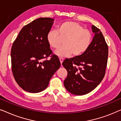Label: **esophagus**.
I'll return each instance as SVG.
<instances>
[{"label": "esophagus", "instance_id": "obj_1", "mask_svg": "<svg viewBox=\"0 0 121 121\" xmlns=\"http://www.w3.org/2000/svg\"><path fill=\"white\" fill-rule=\"evenodd\" d=\"M59 60H60V64H62L63 62V60H64V58H59Z\"/></svg>", "mask_w": 121, "mask_h": 121}]
</instances>
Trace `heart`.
Wrapping results in <instances>:
<instances>
[{"mask_svg":"<svg viewBox=\"0 0 121 121\" xmlns=\"http://www.w3.org/2000/svg\"><path fill=\"white\" fill-rule=\"evenodd\" d=\"M65 39L64 45L54 53L58 57H68L73 54L79 56L84 54L91 43L92 36L90 31L84 29L82 25L75 21H67L58 26V31L50 30L46 39L53 48H57L61 44V39Z\"/></svg>","mask_w":121,"mask_h":121,"instance_id":"1","label":"heart"}]
</instances>
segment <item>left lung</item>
Here are the masks:
<instances>
[{
	"instance_id": "8db88e82",
	"label": "left lung",
	"mask_w": 121,
	"mask_h": 121,
	"mask_svg": "<svg viewBox=\"0 0 121 121\" xmlns=\"http://www.w3.org/2000/svg\"><path fill=\"white\" fill-rule=\"evenodd\" d=\"M95 34L89 49L81 56L66 59L62 65L67 70L64 85L75 95H83L94 90L105 74L108 46L102 32L96 26L91 27Z\"/></svg>"
}]
</instances>
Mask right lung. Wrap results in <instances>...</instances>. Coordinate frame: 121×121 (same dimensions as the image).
Returning a JSON list of instances; mask_svg holds the SVG:
<instances>
[{
  "label": "right lung",
  "mask_w": 121,
  "mask_h": 121,
  "mask_svg": "<svg viewBox=\"0 0 121 121\" xmlns=\"http://www.w3.org/2000/svg\"><path fill=\"white\" fill-rule=\"evenodd\" d=\"M54 19L40 17L23 27L11 50L13 75L26 91L37 93L47 88L51 78L60 67L58 57L52 55L46 36Z\"/></svg>",
  "instance_id": "obj_1"
}]
</instances>
